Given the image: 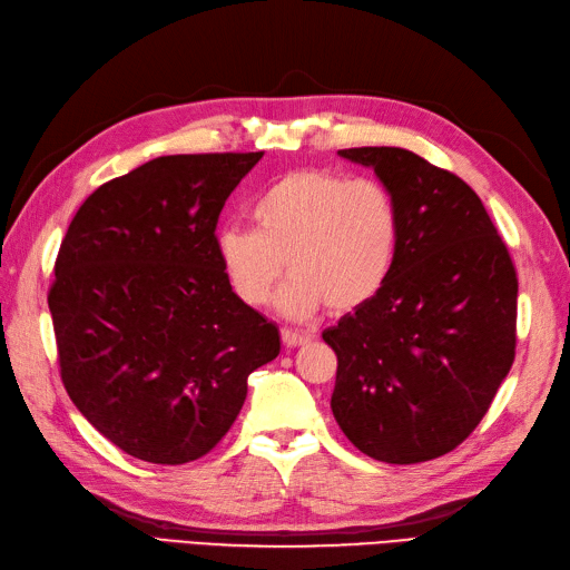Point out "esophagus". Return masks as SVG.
I'll return each mask as SVG.
<instances>
[{
  "instance_id": "esophagus-1",
  "label": "esophagus",
  "mask_w": 570,
  "mask_h": 570,
  "mask_svg": "<svg viewBox=\"0 0 570 570\" xmlns=\"http://www.w3.org/2000/svg\"><path fill=\"white\" fill-rule=\"evenodd\" d=\"M282 341H284L286 347H298V345L309 343V336L307 334H298V332H288V328H284Z\"/></svg>"
}]
</instances>
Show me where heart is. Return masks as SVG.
Here are the masks:
<instances>
[{
  "instance_id": "1",
  "label": "heart",
  "mask_w": 570,
  "mask_h": 570,
  "mask_svg": "<svg viewBox=\"0 0 570 570\" xmlns=\"http://www.w3.org/2000/svg\"><path fill=\"white\" fill-rule=\"evenodd\" d=\"M255 229L223 227L219 267L236 298L267 303L284 265L282 315L307 320L328 303L351 312L374 301L397 263L402 217L379 179L332 170L288 173L250 204Z\"/></svg>"
}]
</instances>
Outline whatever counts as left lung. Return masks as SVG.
I'll list each match as a JSON object with an SVG mask.
<instances>
[{"label": "left lung", "mask_w": 570, "mask_h": 570, "mask_svg": "<svg viewBox=\"0 0 570 570\" xmlns=\"http://www.w3.org/2000/svg\"><path fill=\"white\" fill-rule=\"evenodd\" d=\"M338 156L389 187L402 238L379 296L322 334L338 357L332 412L366 456L429 462L464 443L511 370L517 269L464 179L397 146Z\"/></svg>", "instance_id": "left-lung-1"}]
</instances>
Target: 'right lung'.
<instances>
[{
	"label": "right lung",
	"mask_w": 570,
	"mask_h": 570,
	"mask_svg": "<svg viewBox=\"0 0 570 570\" xmlns=\"http://www.w3.org/2000/svg\"><path fill=\"white\" fill-rule=\"evenodd\" d=\"M261 158H154L91 194L61 242L49 312L63 385L141 462L210 452L279 355V328L236 298L215 253L219 210Z\"/></svg>",
	"instance_id": "1"
}]
</instances>
